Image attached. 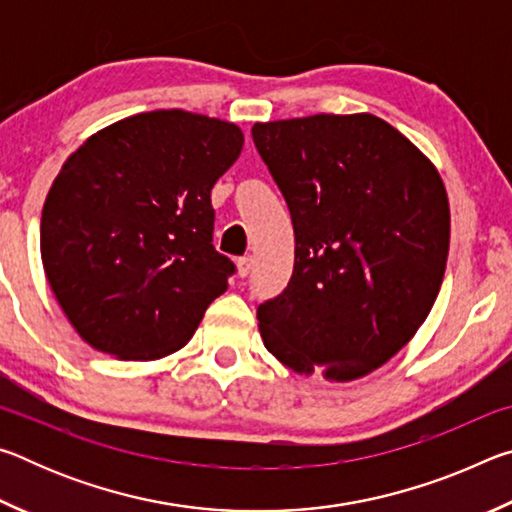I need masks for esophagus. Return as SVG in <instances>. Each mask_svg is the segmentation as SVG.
I'll use <instances>...</instances> for the list:
<instances>
[{
  "label": "esophagus",
  "mask_w": 512,
  "mask_h": 512,
  "mask_svg": "<svg viewBox=\"0 0 512 512\" xmlns=\"http://www.w3.org/2000/svg\"><path fill=\"white\" fill-rule=\"evenodd\" d=\"M250 271H253V257H250V255L239 257L237 259V273L241 277H246V275H250Z\"/></svg>",
  "instance_id": "1"
}]
</instances>
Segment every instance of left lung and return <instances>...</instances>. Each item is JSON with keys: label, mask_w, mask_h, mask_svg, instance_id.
I'll list each match as a JSON object with an SVG mask.
<instances>
[{"label": "left lung", "mask_w": 512, "mask_h": 512, "mask_svg": "<svg viewBox=\"0 0 512 512\" xmlns=\"http://www.w3.org/2000/svg\"><path fill=\"white\" fill-rule=\"evenodd\" d=\"M253 142L296 235L287 289L257 307L266 350L300 375H368L413 339L443 284V180L368 112L255 124Z\"/></svg>", "instance_id": "8db88e82"}]
</instances>
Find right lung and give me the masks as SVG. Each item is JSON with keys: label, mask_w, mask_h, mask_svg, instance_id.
Listing matches in <instances>:
<instances>
[{"label": "right lung", "mask_w": 512, "mask_h": 512, "mask_svg": "<svg viewBox=\"0 0 512 512\" xmlns=\"http://www.w3.org/2000/svg\"><path fill=\"white\" fill-rule=\"evenodd\" d=\"M244 133L185 110L103 128L69 155L40 223L49 287L94 350L149 361L192 339L235 273L212 244V187Z\"/></svg>", "instance_id": "obj_1"}]
</instances>
